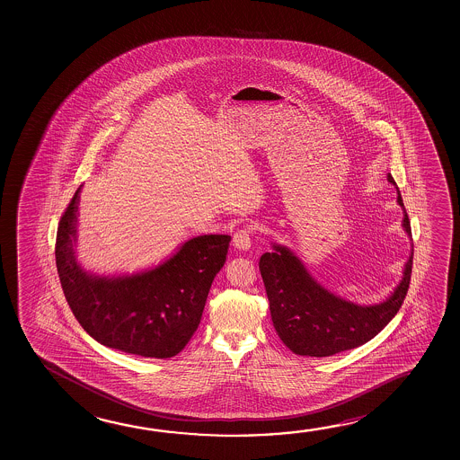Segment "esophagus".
<instances>
[{
  "mask_svg": "<svg viewBox=\"0 0 460 460\" xmlns=\"http://www.w3.org/2000/svg\"><path fill=\"white\" fill-rule=\"evenodd\" d=\"M252 227H242L237 229L233 235L234 249L249 250L252 247Z\"/></svg>",
  "mask_w": 460,
  "mask_h": 460,
  "instance_id": "obj_1",
  "label": "esophagus"
}]
</instances>
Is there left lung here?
<instances>
[{"instance_id":"8db88e82","label":"left lung","mask_w":460,"mask_h":460,"mask_svg":"<svg viewBox=\"0 0 460 460\" xmlns=\"http://www.w3.org/2000/svg\"><path fill=\"white\" fill-rule=\"evenodd\" d=\"M388 181L396 186L392 174H388ZM398 202L404 208L399 190ZM402 226L412 235L406 210ZM412 260L414 252L407 260L404 278L386 302L359 306L327 292L290 250L274 245L272 252L260 258V271L279 339L295 354L314 358L361 347L396 316L404 303Z\"/></svg>"}]
</instances>
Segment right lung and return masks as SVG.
<instances>
[{"mask_svg": "<svg viewBox=\"0 0 460 460\" xmlns=\"http://www.w3.org/2000/svg\"><path fill=\"white\" fill-rule=\"evenodd\" d=\"M78 192L62 213L56 235V266L74 316L104 347L157 359L176 356L200 324L231 235L194 237L152 271L96 278L82 271L72 250Z\"/></svg>", "mask_w": 460, "mask_h": 460, "instance_id": "add662e5", "label": "right lung"}]
</instances>
